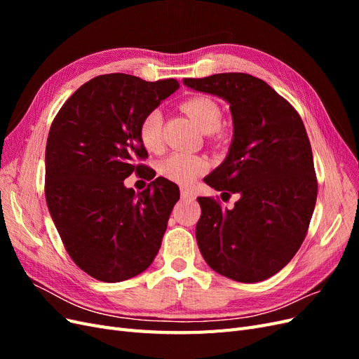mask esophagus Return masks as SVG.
Returning <instances> with one entry per match:
<instances>
[{
  "label": "esophagus",
  "instance_id": "obj_1",
  "mask_svg": "<svg viewBox=\"0 0 359 359\" xmlns=\"http://www.w3.org/2000/svg\"><path fill=\"white\" fill-rule=\"evenodd\" d=\"M181 198L182 199H190V201L196 199V196H194V193L191 190H189V189H181Z\"/></svg>",
  "mask_w": 359,
  "mask_h": 359
}]
</instances>
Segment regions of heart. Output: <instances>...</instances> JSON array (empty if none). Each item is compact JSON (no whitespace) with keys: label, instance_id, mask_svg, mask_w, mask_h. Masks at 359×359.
<instances>
[{"label":"heart","instance_id":"obj_1","mask_svg":"<svg viewBox=\"0 0 359 359\" xmlns=\"http://www.w3.org/2000/svg\"><path fill=\"white\" fill-rule=\"evenodd\" d=\"M182 109L198 126L202 133L211 135L222 126L223 114L220 106L210 97H193L182 104ZM161 126L163 115L158 109L147 114L139 124V139L148 151L161 148ZM206 169V160L186 153H173L163 158L158 170L165 178L181 186H190Z\"/></svg>","mask_w":359,"mask_h":359}]
</instances>
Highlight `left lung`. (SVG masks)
<instances>
[{"label":"left lung","mask_w":359,"mask_h":359,"mask_svg":"<svg viewBox=\"0 0 359 359\" xmlns=\"http://www.w3.org/2000/svg\"><path fill=\"white\" fill-rule=\"evenodd\" d=\"M229 104L232 142L203 181L240 194L232 210L198 198L196 241L205 262L227 278L257 283L283 269L306 238L318 198L313 154L298 112L262 79L219 73L184 79Z\"/></svg>","instance_id":"1"}]
</instances>
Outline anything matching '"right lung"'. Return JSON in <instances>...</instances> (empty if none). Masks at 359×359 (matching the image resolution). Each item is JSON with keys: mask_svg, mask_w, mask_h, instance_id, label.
Instances as JSON below:
<instances>
[{"mask_svg": "<svg viewBox=\"0 0 359 359\" xmlns=\"http://www.w3.org/2000/svg\"><path fill=\"white\" fill-rule=\"evenodd\" d=\"M175 79L102 74L62 104L49 130L46 202L67 253L86 274L118 283L153 264L180 189L156 178L142 193L124 186L147 157L142 118L175 93Z\"/></svg>", "mask_w": 359, "mask_h": 359, "instance_id": "1", "label": "right lung"}]
</instances>
